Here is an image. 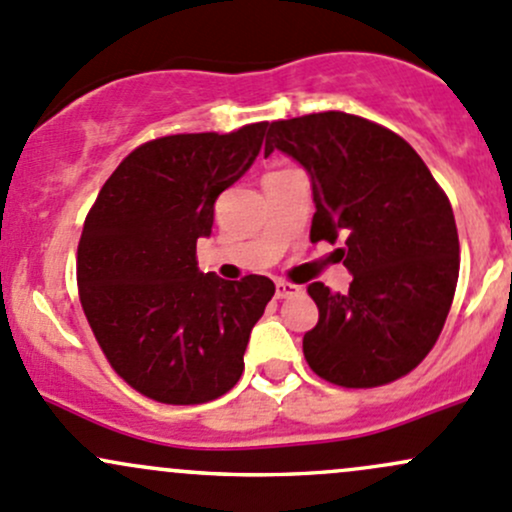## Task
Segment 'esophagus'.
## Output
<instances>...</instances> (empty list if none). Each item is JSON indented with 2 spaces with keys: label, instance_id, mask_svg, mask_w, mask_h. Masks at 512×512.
<instances>
[{
  "label": "esophagus",
  "instance_id": "1",
  "mask_svg": "<svg viewBox=\"0 0 512 512\" xmlns=\"http://www.w3.org/2000/svg\"><path fill=\"white\" fill-rule=\"evenodd\" d=\"M304 292V289L299 287V284H292V282H282V279H279L277 282V299H292V297H299V294Z\"/></svg>",
  "mask_w": 512,
  "mask_h": 512
}]
</instances>
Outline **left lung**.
I'll list each match as a JSON object with an SVG mask.
<instances>
[{"label": "left lung", "instance_id": "obj_1", "mask_svg": "<svg viewBox=\"0 0 512 512\" xmlns=\"http://www.w3.org/2000/svg\"><path fill=\"white\" fill-rule=\"evenodd\" d=\"M274 149L311 176V242H341L348 292L309 284L319 324L304 358L341 387H378L417 368L437 343L459 279V233L446 193L400 134L346 112L272 122Z\"/></svg>", "mask_w": 512, "mask_h": 512}]
</instances>
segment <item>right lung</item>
Returning a JSON list of instances; mask_svg holds the SVG:
<instances>
[{
	"mask_svg": "<svg viewBox=\"0 0 512 512\" xmlns=\"http://www.w3.org/2000/svg\"><path fill=\"white\" fill-rule=\"evenodd\" d=\"M265 129L152 139L122 159L85 218L80 304L115 373L152 400L201 405L240 380L274 282L203 274L196 242L211 235L215 198L250 169Z\"/></svg>",
	"mask_w": 512,
	"mask_h": 512,
	"instance_id": "add662e5",
	"label": "right lung"
}]
</instances>
